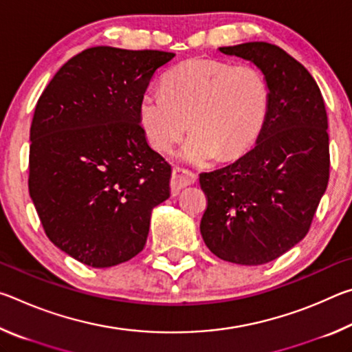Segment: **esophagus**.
<instances>
[{"label":"esophagus","mask_w":352,"mask_h":352,"mask_svg":"<svg viewBox=\"0 0 352 352\" xmlns=\"http://www.w3.org/2000/svg\"><path fill=\"white\" fill-rule=\"evenodd\" d=\"M197 182V175L192 174L186 169H174L172 170V178H170V192L172 195H177L183 188L190 186Z\"/></svg>","instance_id":"34e87169"}]
</instances>
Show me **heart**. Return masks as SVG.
<instances>
[{
  "mask_svg": "<svg viewBox=\"0 0 352 352\" xmlns=\"http://www.w3.org/2000/svg\"><path fill=\"white\" fill-rule=\"evenodd\" d=\"M163 88L141 94V127L155 151L169 152L189 121L194 133L175 152L186 164L237 158L258 138L269 111V87L252 67L190 58L166 76Z\"/></svg>",
  "mask_w": 352,
  "mask_h": 352,
  "instance_id": "heart-1",
  "label": "heart"
}]
</instances>
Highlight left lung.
<instances>
[{
	"label": "left lung",
	"mask_w": 352,
	"mask_h": 352,
	"mask_svg": "<svg viewBox=\"0 0 352 352\" xmlns=\"http://www.w3.org/2000/svg\"><path fill=\"white\" fill-rule=\"evenodd\" d=\"M219 51L261 71L269 87V111L252 151L233 164L200 174L208 195L200 233L217 258L261 265L307 234L326 190L324 100L311 73L279 46L250 41Z\"/></svg>",
	"instance_id": "obj_1"
}]
</instances>
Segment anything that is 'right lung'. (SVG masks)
<instances>
[{"mask_svg": "<svg viewBox=\"0 0 352 352\" xmlns=\"http://www.w3.org/2000/svg\"><path fill=\"white\" fill-rule=\"evenodd\" d=\"M174 52L96 46L63 65L35 107L29 194L46 236L105 269L146 245L152 210L170 195V164L148 146L141 94Z\"/></svg>", "mask_w": 352, "mask_h": 352, "instance_id": "obj_1", "label": "right lung"}]
</instances>
